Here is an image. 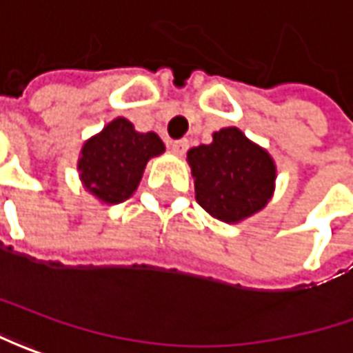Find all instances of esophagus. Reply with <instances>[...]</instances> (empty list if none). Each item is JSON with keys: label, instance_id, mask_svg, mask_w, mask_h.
Listing matches in <instances>:
<instances>
[{"label": "esophagus", "instance_id": "esophagus-1", "mask_svg": "<svg viewBox=\"0 0 353 353\" xmlns=\"http://www.w3.org/2000/svg\"><path fill=\"white\" fill-rule=\"evenodd\" d=\"M188 148H189L188 139H179V140H174V142H172V150H174L176 154H179V156H181V154H185V150H188Z\"/></svg>", "mask_w": 353, "mask_h": 353}]
</instances>
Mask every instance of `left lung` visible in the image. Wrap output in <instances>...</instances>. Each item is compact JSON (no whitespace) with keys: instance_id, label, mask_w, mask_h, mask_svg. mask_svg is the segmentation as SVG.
Wrapping results in <instances>:
<instances>
[{"instance_id":"1","label":"left lung","mask_w":353,"mask_h":353,"mask_svg":"<svg viewBox=\"0 0 353 353\" xmlns=\"http://www.w3.org/2000/svg\"><path fill=\"white\" fill-rule=\"evenodd\" d=\"M188 162L195 179V199L223 223L248 219L274 195V158L236 127L221 128L211 144L191 148Z\"/></svg>"}]
</instances>
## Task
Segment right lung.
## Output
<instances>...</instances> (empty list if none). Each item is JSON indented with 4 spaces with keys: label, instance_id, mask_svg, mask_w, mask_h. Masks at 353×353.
Masks as SVG:
<instances>
[{
    "label": "right lung",
    "instance_id": "1",
    "mask_svg": "<svg viewBox=\"0 0 353 353\" xmlns=\"http://www.w3.org/2000/svg\"><path fill=\"white\" fill-rule=\"evenodd\" d=\"M164 150L156 132H139L130 121L117 117L83 144L78 160L79 179L107 205L123 203L139 188L148 160Z\"/></svg>",
    "mask_w": 353,
    "mask_h": 353
}]
</instances>
